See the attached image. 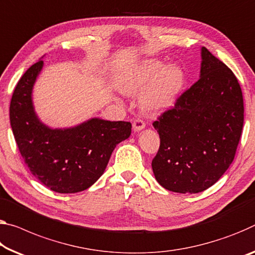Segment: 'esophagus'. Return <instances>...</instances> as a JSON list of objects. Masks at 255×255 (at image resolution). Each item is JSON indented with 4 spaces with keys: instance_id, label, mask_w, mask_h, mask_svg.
<instances>
[{
    "instance_id": "34e87169",
    "label": "esophagus",
    "mask_w": 255,
    "mask_h": 255,
    "mask_svg": "<svg viewBox=\"0 0 255 255\" xmlns=\"http://www.w3.org/2000/svg\"><path fill=\"white\" fill-rule=\"evenodd\" d=\"M145 127V121L140 118H137L134 120L132 123V128H134L135 131H138L140 129H143Z\"/></svg>"
}]
</instances>
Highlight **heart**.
I'll use <instances>...</instances> for the list:
<instances>
[{
  "mask_svg": "<svg viewBox=\"0 0 255 255\" xmlns=\"http://www.w3.org/2000/svg\"><path fill=\"white\" fill-rule=\"evenodd\" d=\"M184 85V74L177 66L163 69V62L147 60L131 68L123 76L121 88L127 94H137L145 91L144 107L149 111L160 112L170 108Z\"/></svg>",
  "mask_w": 255,
  "mask_h": 255,
  "instance_id": "b5f03b06",
  "label": "heart"
}]
</instances>
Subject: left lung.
<instances>
[{
    "label": "left lung",
    "instance_id": "left-lung-1",
    "mask_svg": "<svg viewBox=\"0 0 255 255\" xmlns=\"http://www.w3.org/2000/svg\"><path fill=\"white\" fill-rule=\"evenodd\" d=\"M244 124V102L234 72L202 47L201 77L157 117L160 147L152 160L162 187L200 193L232 164Z\"/></svg>",
    "mask_w": 255,
    "mask_h": 255
}]
</instances>
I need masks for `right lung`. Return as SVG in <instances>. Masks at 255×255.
<instances>
[{
  "instance_id": "add662e5",
  "label": "right lung",
  "mask_w": 255,
  "mask_h": 255,
  "mask_svg": "<svg viewBox=\"0 0 255 255\" xmlns=\"http://www.w3.org/2000/svg\"><path fill=\"white\" fill-rule=\"evenodd\" d=\"M43 67L34 63L14 88L10 124L15 143L30 172L56 193H77L95 183L106 170L113 149L131 134L128 121L91 119L70 129H50L36 117L31 90Z\"/></svg>"
}]
</instances>
